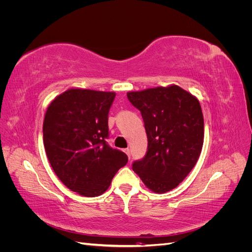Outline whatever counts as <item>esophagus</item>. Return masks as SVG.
I'll return each mask as SVG.
<instances>
[{"instance_id":"34e87169","label":"esophagus","mask_w":252,"mask_h":252,"mask_svg":"<svg viewBox=\"0 0 252 252\" xmlns=\"http://www.w3.org/2000/svg\"><path fill=\"white\" fill-rule=\"evenodd\" d=\"M124 152L128 156V158H130V149H129V148H125V149H124Z\"/></svg>"}]
</instances>
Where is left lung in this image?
I'll list each match as a JSON object with an SVG mask.
<instances>
[{
    "instance_id": "obj_1",
    "label": "left lung",
    "mask_w": 252,
    "mask_h": 252,
    "mask_svg": "<svg viewBox=\"0 0 252 252\" xmlns=\"http://www.w3.org/2000/svg\"><path fill=\"white\" fill-rule=\"evenodd\" d=\"M127 97L141 111L148 148L132 164L151 191H170L192 170L204 142L200 102L177 85L130 91Z\"/></svg>"
}]
</instances>
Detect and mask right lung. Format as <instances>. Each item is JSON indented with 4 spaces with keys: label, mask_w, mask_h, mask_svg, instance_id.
<instances>
[{
    "label": "right lung",
    "mask_w": 252,
    "mask_h": 252,
    "mask_svg": "<svg viewBox=\"0 0 252 252\" xmlns=\"http://www.w3.org/2000/svg\"><path fill=\"white\" fill-rule=\"evenodd\" d=\"M116 93L71 88L47 108L43 141L49 163L63 184L84 196H97L127 164L123 151L111 148L108 112Z\"/></svg>",
    "instance_id": "obj_1"
}]
</instances>
